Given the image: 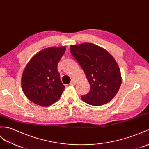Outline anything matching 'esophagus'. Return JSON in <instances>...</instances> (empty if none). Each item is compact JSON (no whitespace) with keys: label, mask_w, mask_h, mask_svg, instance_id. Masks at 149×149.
<instances>
[{"label":"esophagus","mask_w":149,"mask_h":149,"mask_svg":"<svg viewBox=\"0 0 149 149\" xmlns=\"http://www.w3.org/2000/svg\"><path fill=\"white\" fill-rule=\"evenodd\" d=\"M75 84H76V81L74 80V79H72V80L71 81V82L70 83V85L74 86Z\"/></svg>","instance_id":"esophagus-1"}]
</instances>
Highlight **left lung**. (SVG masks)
<instances>
[{
	"label": "left lung",
	"instance_id": "8db88e82",
	"mask_svg": "<svg viewBox=\"0 0 149 149\" xmlns=\"http://www.w3.org/2000/svg\"><path fill=\"white\" fill-rule=\"evenodd\" d=\"M70 50L90 84L89 93L81 96L83 102L100 106L111 101L122 82L115 59L108 51L91 43L72 45Z\"/></svg>",
	"mask_w": 149,
	"mask_h": 149
}]
</instances>
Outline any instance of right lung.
Listing matches in <instances>:
<instances>
[{"mask_svg": "<svg viewBox=\"0 0 149 149\" xmlns=\"http://www.w3.org/2000/svg\"><path fill=\"white\" fill-rule=\"evenodd\" d=\"M66 47L46 48L37 53L23 72L22 86L28 99L36 105L48 107L61 96L65 86L57 66Z\"/></svg>", "mask_w": 149, "mask_h": 149, "instance_id": "right-lung-1", "label": "right lung"}]
</instances>
